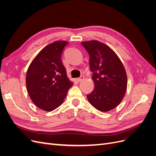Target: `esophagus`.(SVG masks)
Wrapping results in <instances>:
<instances>
[{"label": "esophagus", "mask_w": 156, "mask_h": 156, "mask_svg": "<svg viewBox=\"0 0 156 156\" xmlns=\"http://www.w3.org/2000/svg\"><path fill=\"white\" fill-rule=\"evenodd\" d=\"M84 77L83 76V75H81V77H79V78H77L76 80H77V82H81V81H82V80H83V79H84Z\"/></svg>", "instance_id": "34e87169"}]
</instances>
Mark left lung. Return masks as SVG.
I'll use <instances>...</instances> for the list:
<instances>
[{
	"mask_svg": "<svg viewBox=\"0 0 156 156\" xmlns=\"http://www.w3.org/2000/svg\"><path fill=\"white\" fill-rule=\"evenodd\" d=\"M90 55V69L93 72L94 90L87 95L96 109L107 112L119 105L127 89V75L123 64L109 47L97 40L83 41Z\"/></svg>",
	"mask_w": 156,
	"mask_h": 156,
	"instance_id": "8db88e82",
	"label": "left lung"
}]
</instances>
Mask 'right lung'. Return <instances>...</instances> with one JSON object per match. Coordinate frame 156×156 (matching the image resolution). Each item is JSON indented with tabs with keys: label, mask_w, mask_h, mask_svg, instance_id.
<instances>
[{
	"label": "right lung",
	"mask_w": 156,
	"mask_h": 156,
	"mask_svg": "<svg viewBox=\"0 0 156 156\" xmlns=\"http://www.w3.org/2000/svg\"><path fill=\"white\" fill-rule=\"evenodd\" d=\"M68 41H56L42 49L27 70L26 85L32 102L51 111L62 104L73 83L67 76L61 55Z\"/></svg>",
	"instance_id": "right-lung-1"
}]
</instances>
